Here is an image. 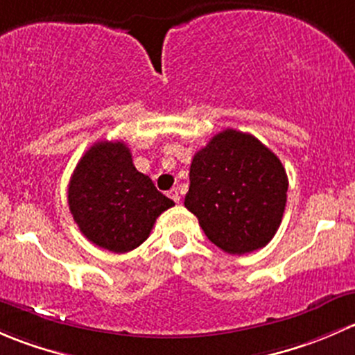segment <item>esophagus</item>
Here are the masks:
<instances>
[{
  "label": "esophagus",
  "instance_id": "esophagus-1",
  "mask_svg": "<svg viewBox=\"0 0 355 355\" xmlns=\"http://www.w3.org/2000/svg\"><path fill=\"white\" fill-rule=\"evenodd\" d=\"M168 196H170L175 202H178V200H180V192H178V189H171V191L168 192Z\"/></svg>",
  "mask_w": 355,
  "mask_h": 355
}]
</instances>
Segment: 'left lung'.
Listing matches in <instances>:
<instances>
[{
    "instance_id": "8db88e82",
    "label": "left lung",
    "mask_w": 355,
    "mask_h": 355,
    "mask_svg": "<svg viewBox=\"0 0 355 355\" xmlns=\"http://www.w3.org/2000/svg\"><path fill=\"white\" fill-rule=\"evenodd\" d=\"M185 207L228 254L261 249L275 237L287 204L282 161L254 135L227 128L194 155Z\"/></svg>"
}]
</instances>
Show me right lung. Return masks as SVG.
I'll use <instances>...</instances> for the list:
<instances>
[{"label": "right lung", "mask_w": 355, "mask_h": 355, "mask_svg": "<svg viewBox=\"0 0 355 355\" xmlns=\"http://www.w3.org/2000/svg\"><path fill=\"white\" fill-rule=\"evenodd\" d=\"M68 206L87 241L123 254L149 237L171 199L137 171L123 142L101 141L85 151L68 184Z\"/></svg>", "instance_id": "add662e5"}]
</instances>
